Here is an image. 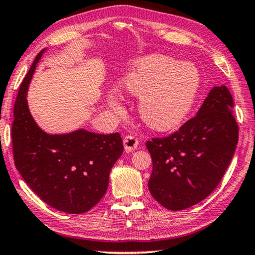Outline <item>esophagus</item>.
Instances as JSON below:
<instances>
[{"label": "esophagus", "mask_w": 255, "mask_h": 255, "mask_svg": "<svg viewBox=\"0 0 255 255\" xmlns=\"http://www.w3.org/2000/svg\"><path fill=\"white\" fill-rule=\"evenodd\" d=\"M124 145H125L126 151L128 152L134 151L138 145V140L136 137L131 136V135H128V136H126L124 138Z\"/></svg>", "instance_id": "esophagus-1"}]
</instances>
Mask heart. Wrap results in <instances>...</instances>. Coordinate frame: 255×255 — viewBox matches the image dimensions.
I'll return each mask as SVG.
<instances>
[{"instance_id":"b5f03b06","label":"heart","mask_w":255,"mask_h":255,"mask_svg":"<svg viewBox=\"0 0 255 255\" xmlns=\"http://www.w3.org/2000/svg\"><path fill=\"white\" fill-rule=\"evenodd\" d=\"M201 73L191 63L178 64L161 54H151L135 63L120 78L119 88L140 98L138 114L143 122L157 130H168L182 122L195 104L201 87ZM107 105L120 112L117 93L107 94Z\"/></svg>"}]
</instances>
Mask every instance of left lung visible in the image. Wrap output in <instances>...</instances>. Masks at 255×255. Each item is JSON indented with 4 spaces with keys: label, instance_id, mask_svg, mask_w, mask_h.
<instances>
[{
    "label": "left lung",
    "instance_id": "obj_1",
    "mask_svg": "<svg viewBox=\"0 0 255 255\" xmlns=\"http://www.w3.org/2000/svg\"><path fill=\"white\" fill-rule=\"evenodd\" d=\"M237 143L232 96L225 85L212 87L195 118L170 136L147 142L151 196L172 211L198 204L222 181Z\"/></svg>",
    "mask_w": 255,
    "mask_h": 255
}]
</instances>
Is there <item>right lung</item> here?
Here are the masks:
<instances>
[{"instance_id": "obj_1", "label": "right lung", "mask_w": 255, "mask_h": 255, "mask_svg": "<svg viewBox=\"0 0 255 255\" xmlns=\"http://www.w3.org/2000/svg\"><path fill=\"white\" fill-rule=\"evenodd\" d=\"M45 51L36 56L13 107V159L23 179L43 202L59 211L79 215L97 205L106 193L110 172L124 144L119 133L97 134L79 128L50 134L37 125L26 96Z\"/></svg>"}]
</instances>
